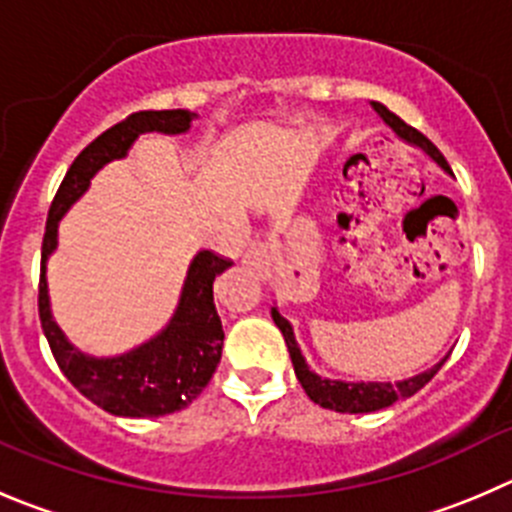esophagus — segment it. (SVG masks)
<instances>
[{
    "label": "esophagus",
    "instance_id": "1",
    "mask_svg": "<svg viewBox=\"0 0 512 512\" xmlns=\"http://www.w3.org/2000/svg\"><path fill=\"white\" fill-rule=\"evenodd\" d=\"M271 261H274V256H271V248L266 246L264 241H251L248 243L246 253H243V264L253 266V269H259V271H269Z\"/></svg>",
    "mask_w": 512,
    "mask_h": 512
}]
</instances>
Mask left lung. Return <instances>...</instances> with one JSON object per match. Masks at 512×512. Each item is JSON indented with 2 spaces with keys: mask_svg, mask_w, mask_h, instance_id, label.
Segmentation results:
<instances>
[{
  "mask_svg": "<svg viewBox=\"0 0 512 512\" xmlns=\"http://www.w3.org/2000/svg\"><path fill=\"white\" fill-rule=\"evenodd\" d=\"M372 107L377 110L379 115H382L384 123H387L389 128L399 135V138L407 140V143H412V145H417V148H422L432 160H435L437 165H440L442 170L452 173L450 165H447V160H445V155H442L440 150H437L435 145H432L430 140L420 133V130H415L412 125H407L402 118H397L394 113H389L382 102H372ZM271 316H274L276 326H279L281 334H284V342H286V347H289L296 379L301 382L304 392L309 394L311 402H316V405L324 407V410L349 412V415H362V412L384 410V407L394 405L397 399L412 397L415 392H420V389L425 387V384L430 382L437 372H440L442 364L447 362V357L440 359V362H437L432 369H427V372H422V374H415V377H410V379H402V382H339V379H326V377H319L316 372H311L309 364H306V359H304V354H301L299 344H296L294 329H291L289 321L279 314V309H271Z\"/></svg>",
  "mask_w": 512,
  "mask_h": 512,
  "instance_id": "8db88e82",
  "label": "left lung"
}]
</instances>
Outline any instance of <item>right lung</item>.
<instances>
[{
    "instance_id": "right-lung-1",
    "label": "right lung",
    "mask_w": 512,
    "mask_h": 512,
    "mask_svg": "<svg viewBox=\"0 0 512 512\" xmlns=\"http://www.w3.org/2000/svg\"><path fill=\"white\" fill-rule=\"evenodd\" d=\"M191 110H140L97 135L75 158L60 183L42 238L40 321L57 367L90 402L118 417H160L188 407L221 362L223 326L213 304V281L231 266L213 251L196 253L188 266L178 309L163 332L120 357H87L55 324L47 296V259L57 248V226L67 208L87 191L90 178L110 160L125 158L140 133L178 135L191 128Z\"/></svg>"
}]
</instances>
